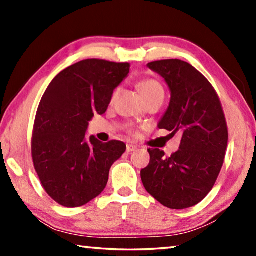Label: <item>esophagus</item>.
I'll list each match as a JSON object with an SVG mask.
<instances>
[{"mask_svg":"<svg viewBox=\"0 0 256 256\" xmlns=\"http://www.w3.org/2000/svg\"><path fill=\"white\" fill-rule=\"evenodd\" d=\"M136 150V146L134 144H128L126 146V151L128 152H133V151Z\"/></svg>","mask_w":256,"mask_h":256,"instance_id":"1","label":"esophagus"}]
</instances>
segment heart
Instances as JSON below:
<instances>
[{
    "label": "heart",
    "instance_id": "b5f03b06",
    "mask_svg": "<svg viewBox=\"0 0 256 256\" xmlns=\"http://www.w3.org/2000/svg\"><path fill=\"white\" fill-rule=\"evenodd\" d=\"M138 88H140L142 96L146 98V102L150 100V99L164 96V92L162 84L156 79H144L140 81V84H138ZM116 92H118V90H115L112 97L115 96Z\"/></svg>",
    "mask_w": 256,
    "mask_h": 256
}]
</instances>
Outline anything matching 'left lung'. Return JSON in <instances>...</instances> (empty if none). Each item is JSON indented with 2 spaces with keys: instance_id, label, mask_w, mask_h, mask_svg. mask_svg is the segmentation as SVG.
<instances>
[{
  "instance_id": "8db88e82",
  "label": "left lung",
  "mask_w": 256,
  "mask_h": 256,
  "mask_svg": "<svg viewBox=\"0 0 256 256\" xmlns=\"http://www.w3.org/2000/svg\"><path fill=\"white\" fill-rule=\"evenodd\" d=\"M170 86V107L159 128L180 133V149L166 157L148 149L150 162L141 170L146 192L170 209L201 202L214 188L224 164L228 128L218 94L206 78L188 62L162 60L148 63Z\"/></svg>"
}]
</instances>
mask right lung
Segmentation results:
<instances>
[{"instance_id": "1", "label": "right lung", "mask_w": 256, "mask_h": 256, "mask_svg": "<svg viewBox=\"0 0 256 256\" xmlns=\"http://www.w3.org/2000/svg\"><path fill=\"white\" fill-rule=\"evenodd\" d=\"M128 72V63L84 60L60 72L42 94L32 130V162L42 186L58 204L76 208L98 196L112 164L126 150L122 141H86V131L94 115L107 110Z\"/></svg>"}]
</instances>
